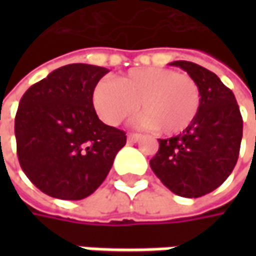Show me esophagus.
Here are the masks:
<instances>
[{
	"mask_svg": "<svg viewBox=\"0 0 256 256\" xmlns=\"http://www.w3.org/2000/svg\"><path fill=\"white\" fill-rule=\"evenodd\" d=\"M141 140V135L140 134H128V142L135 144Z\"/></svg>",
	"mask_w": 256,
	"mask_h": 256,
	"instance_id": "obj_1",
	"label": "esophagus"
}]
</instances>
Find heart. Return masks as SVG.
<instances>
[{
    "label": "heart",
    "instance_id": "b5f03b06",
    "mask_svg": "<svg viewBox=\"0 0 256 256\" xmlns=\"http://www.w3.org/2000/svg\"><path fill=\"white\" fill-rule=\"evenodd\" d=\"M98 115L108 125H118L140 104L138 122L160 135L185 131L200 111L201 94L190 75L168 68H134L128 74L98 81L92 91Z\"/></svg>",
    "mask_w": 256,
    "mask_h": 256
}]
</instances>
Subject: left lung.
Listing matches in <instances>:
<instances>
[{
	"label": "left lung",
	"instance_id": "1",
	"mask_svg": "<svg viewBox=\"0 0 256 256\" xmlns=\"http://www.w3.org/2000/svg\"><path fill=\"white\" fill-rule=\"evenodd\" d=\"M196 82L201 105L182 134L160 140L151 170L174 194L198 198L216 190L235 166L242 140V116L235 95L210 70L190 61H174Z\"/></svg>",
	"mask_w": 256,
	"mask_h": 256
}]
</instances>
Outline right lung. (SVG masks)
<instances>
[{"label": "right lung", "mask_w": 256, "mask_h": 256, "mask_svg": "<svg viewBox=\"0 0 256 256\" xmlns=\"http://www.w3.org/2000/svg\"><path fill=\"white\" fill-rule=\"evenodd\" d=\"M106 72L96 65H65L30 86L20 101L18 161L28 180L52 198L90 196L126 142L125 132L105 125L94 108V86Z\"/></svg>", "instance_id": "1"}]
</instances>
